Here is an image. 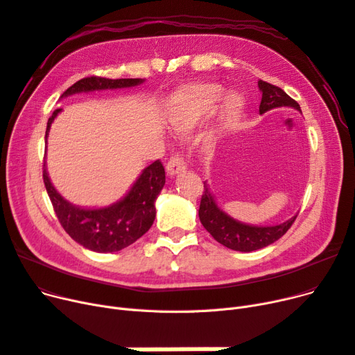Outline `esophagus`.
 <instances>
[{
	"mask_svg": "<svg viewBox=\"0 0 355 355\" xmlns=\"http://www.w3.org/2000/svg\"><path fill=\"white\" fill-rule=\"evenodd\" d=\"M186 161H184L182 155H180V153H174V155L168 159L166 162V171L169 175H175V174H180V173H184L186 171Z\"/></svg>",
	"mask_w": 355,
	"mask_h": 355,
	"instance_id": "1",
	"label": "esophagus"
}]
</instances>
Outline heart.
<instances>
[{
    "label": "heart",
    "mask_w": 355,
    "mask_h": 355,
    "mask_svg": "<svg viewBox=\"0 0 355 355\" xmlns=\"http://www.w3.org/2000/svg\"><path fill=\"white\" fill-rule=\"evenodd\" d=\"M225 89L218 84H191L177 89L168 103V112L173 125L180 130H189L211 114L219 105ZM242 109L238 96H229L223 107V123H232Z\"/></svg>",
    "instance_id": "1"
}]
</instances>
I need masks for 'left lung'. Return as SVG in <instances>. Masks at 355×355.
Listing matches in <instances>:
<instances>
[{
    "label": "left lung",
    "instance_id": "1",
    "mask_svg": "<svg viewBox=\"0 0 355 355\" xmlns=\"http://www.w3.org/2000/svg\"><path fill=\"white\" fill-rule=\"evenodd\" d=\"M258 87L261 92H263V98H261L259 104V114L275 109V107L283 105L295 107L296 110H300V105L297 104V101L287 96L280 87L272 85L266 81H258ZM198 218L207 232L219 243L225 245L229 250L242 252H251L271 245L277 239H280L296 220L295 216V218H291L290 220L282 225L266 227L243 225L241 222H236L216 206L214 198L210 194L206 182L202 200H200Z\"/></svg>",
    "mask_w": 355,
    "mask_h": 355
}]
</instances>
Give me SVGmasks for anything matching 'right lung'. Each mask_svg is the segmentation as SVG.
<instances>
[{
  "instance_id": "add662e5",
  "label": "right lung",
  "mask_w": 355,
  "mask_h": 355,
  "mask_svg": "<svg viewBox=\"0 0 355 355\" xmlns=\"http://www.w3.org/2000/svg\"><path fill=\"white\" fill-rule=\"evenodd\" d=\"M141 83V78L110 80L92 75L76 81L64 92L62 97L81 91L133 87ZM59 112L60 109H56L49 117L44 139L48 137L49 128ZM43 182L59 223L73 241L94 252H116L128 248L145 235L155 220V198L165 184V169L162 162L157 159L144 169L125 198L110 207L92 210L75 207L60 197L51 184L44 165Z\"/></svg>"
}]
</instances>
